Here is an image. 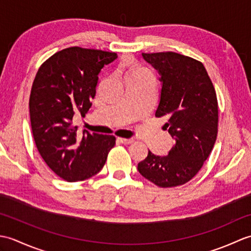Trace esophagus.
<instances>
[{
  "label": "esophagus",
  "instance_id": "esophagus-1",
  "mask_svg": "<svg viewBox=\"0 0 251 251\" xmlns=\"http://www.w3.org/2000/svg\"><path fill=\"white\" fill-rule=\"evenodd\" d=\"M121 143H124V145H130V143L134 142V139H126V138H117Z\"/></svg>",
  "mask_w": 251,
  "mask_h": 251
}]
</instances>
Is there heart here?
<instances>
[{
  "mask_svg": "<svg viewBox=\"0 0 251 251\" xmlns=\"http://www.w3.org/2000/svg\"><path fill=\"white\" fill-rule=\"evenodd\" d=\"M145 71L146 70H143L141 68H132L128 73H139V72H145Z\"/></svg>",
  "mask_w": 251,
  "mask_h": 251,
  "instance_id": "heart-1",
  "label": "heart"
}]
</instances>
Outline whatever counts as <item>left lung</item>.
I'll return each mask as SVG.
<instances>
[{
  "mask_svg": "<svg viewBox=\"0 0 251 251\" xmlns=\"http://www.w3.org/2000/svg\"><path fill=\"white\" fill-rule=\"evenodd\" d=\"M142 57L161 75V100L156 117L165 116L166 129L176 143L166 156H148L139 173L161 188L188 182L200 172L215 146L218 134V100L204 65L174 51Z\"/></svg>",
  "mask_w": 251,
  "mask_h": 251,
  "instance_id": "1",
  "label": "left lung"
}]
</instances>
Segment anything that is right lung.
<instances>
[{
  "label": "right lung",
  "instance_id": "add662e5",
  "mask_svg": "<svg viewBox=\"0 0 251 251\" xmlns=\"http://www.w3.org/2000/svg\"><path fill=\"white\" fill-rule=\"evenodd\" d=\"M117 54L69 47L50 57L32 84L29 109L37 151L52 172L68 182L98 174L115 146V137L87 130L77 134L75 113H87L96 95L98 74Z\"/></svg>",
  "mask_w": 251,
  "mask_h": 251
}]
</instances>
